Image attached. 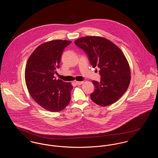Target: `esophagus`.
Wrapping results in <instances>:
<instances>
[{
    "mask_svg": "<svg viewBox=\"0 0 158 158\" xmlns=\"http://www.w3.org/2000/svg\"><path fill=\"white\" fill-rule=\"evenodd\" d=\"M83 82H80V81H76V85H81L82 84H83Z\"/></svg>",
    "mask_w": 158,
    "mask_h": 158,
    "instance_id": "34e87169",
    "label": "esophagus"
}]
</instances>
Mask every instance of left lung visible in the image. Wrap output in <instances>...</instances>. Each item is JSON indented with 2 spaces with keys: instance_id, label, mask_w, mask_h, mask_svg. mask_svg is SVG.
Instances as JSON below:
<instances>
[{
  "instance_id": "1",
  "label": "left lung",
  "mask_w": 158,
  "mask_h": 158,
  "mask_svg": "<svg viewBox=\"0 0 158 158\" xmlns=\"http://www.w3.org/2000/svg\"><path fill=\"white\" fill-rule=\"evenodd\" d=\"M76 45L87 54L94 68H99L100 82L93 81V102L102 106L113 104L126 92L131 80L130 68L120 48L105 38L86 36L77 39Z\"/></svg>"
}]
</instances>
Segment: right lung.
Listing matches in <instances>:
<instances>
[{
  "mask_svg": "<svg viewBox=\"0 0 158 158\" xmlns=\"http://www.w3.org/2000/svg\"><path fill=\"white\" fill-rule=\"evenodd\" d=\"M71 41L54 40L39 45L27 60L25 79L31 97L51 112H59L69 104L73 86L55 79L64 48Z\"/></svg>",
  "mask_w": 158,
  "mask_h": 158,
  "instance_id": "add662e5",
  "label": "right lung"
}]
</instances>
